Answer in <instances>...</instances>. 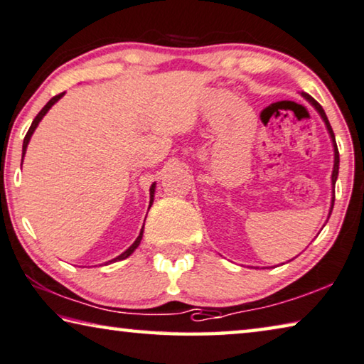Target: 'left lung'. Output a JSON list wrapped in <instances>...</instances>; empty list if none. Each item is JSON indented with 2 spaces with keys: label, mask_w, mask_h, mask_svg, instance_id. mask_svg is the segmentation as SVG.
Returning a JSON list of instances; mask_svg holds the SVG:
<instances>
[{
  "label": "left lung",
  "mask_w": 364,
  "mask_h": 364,
  "mask_svg": "<svg viewBox=\"0 0 364 364\" xmlns=\"http://www.w3.org/2000/svg\"><path fill=\"white\" fill-rule=\"evenodd\" d=\"M303 97H304V99H306L308 102L313 103L314 108L317 109V112H319V114L322 117V119H324V123H326V126H327L328 132H331V137H332V142H333V152H336V161H333V171H332V183L336 184L337 175H338V149H337V144H336V136H333V131H332V128H331V123H328V119H327V117H326L324 109H322V107L319 105V103H317V102L313 99V97L308 95V94H303ZM333 199H336V198H332V207H333ZM331 212H332V210H331Z\"/></svg>",
  "instance_id": "8db88e82"
}]
</instances>
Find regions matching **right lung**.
Listing matches in <instances>:
<instances>
[{
    "label": "right lung",
    "mask_w": 364,
    "mask_h": 364,
    "mask_svg": "<svg viewBox=\"0 0 364 364\" xmlns=\"http://www.w3.org/2000/svg\"><path fill=\"white\" fill-rule=\"evenodd\" d=\"M65 95V92H61V94H58V95H55L53 99H51L47 105H45L42 109H40L38 112V114L36 117V119L32 121V124H31V128H28V131H27V134H26V137H24V144H22V159H24V154H26V149H27V144H28V141H31V137H32V134H33V131H36V128L38 126V123H40V119H42L43 117H45V113L48 112V109L55 105V103L61 99V97ZM154 184H152V188H151V204H152V199H154ZM144 228V227H142ZM141 240H142V230H141V233H139V236H137V240L134 241V243H132L128 250H126L123 255L121 256H118V257H114L113 261H109V262H114V261H121V259H126L128 256H131L132 252H134V250L137 246H139V243H141Z\"/></svg>",
    "instance_id": "1"
}]
</instances>
